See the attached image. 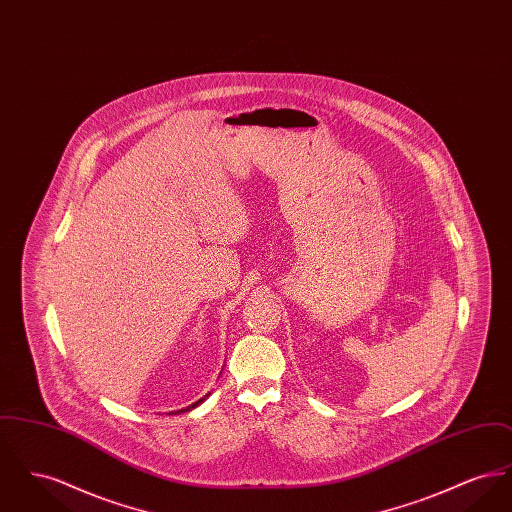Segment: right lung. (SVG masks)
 I'll return each instance as SVG.
<instances>
[{
    "instance_id": "obj_1",
    "label": "right lung",
    "mask_w": 512,
    "mask_h": 512,
    "mask_svg": "<svg viewBox=\"0 0 512 512\" xmlns=\"http://www.w3.org/2000/svg\"><path fill=\"white\" fill-rule=\"evenodd\" d=\"M207 395H209V393H207ZM207 395H205V397H201V399H199V401H195L194 405H190V407H186V409H182V411H176V413H186V411H192V409H195V407H197V405H199V403H203V401H205V399H207ZM174 413V414H176Z\"/></svg>"
}]
</instances>
